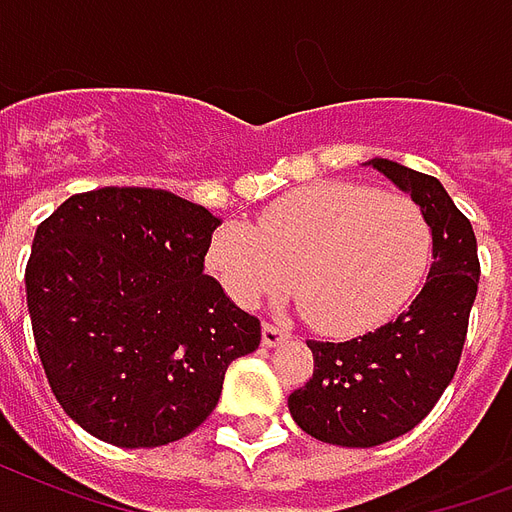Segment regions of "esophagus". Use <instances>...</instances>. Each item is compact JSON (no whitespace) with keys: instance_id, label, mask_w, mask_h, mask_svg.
<instances>
[{"instance_id":"1","label":"esophagus","mask_w":512,"mask_h":512,"mask_svg":"<svg viewBox=\"0 0 512 512\" xmlns=\"http://www.w3.org/2000/svg\"><path fill=\"white\" fill-rule=\"evenodd\" d=\"M288 337H291V334H288V329H283V326L278 324L261 326V343L267 345V348H275V345L286 343Z\"/></svg>"}]
</instances>
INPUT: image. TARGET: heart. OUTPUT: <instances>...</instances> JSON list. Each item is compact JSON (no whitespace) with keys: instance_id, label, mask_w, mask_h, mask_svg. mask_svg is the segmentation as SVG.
I'll use <instances>...</instances> for the list:
<instances>
[{"instance_id":"b5f03b06","label":"heart","mask_w":512,"mask_h":512,"mask_svg":"<svg viewBox=\"0 0 512 512\" xmlns=\"http://www.w3.org/2000/svg\"><path fill=\"white\" fill-rule=\"evenodd\" d=\"M432 256L424 210L402 194L324 180L264 207L256 226L226 221L207 245V267L240 307L297 286L326 334L372 329L405 305Z\"/></svg>"}]
</instances>
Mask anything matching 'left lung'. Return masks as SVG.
I'll use <instances>...</instances> for the list:
<instances>
[{"label":"left lung","instance_id":"left-lung-1","mask_svg":"<svg viewBox=\"0 0 512 512\" xmlns=\"http://www.w3.org/2000/svg\"><path fill=\"white\" fill-rule=\"evenodd\" d=\"M370 164L424 210L434 261L394 321L348 343L307 340L313 378L288 397V410L302 432L345 448L388 443L432 413L459 367L480 280L472 224L443 183L397 161Z\"/></svg>","mask_w":512,"mask_h":512}]
</instances>
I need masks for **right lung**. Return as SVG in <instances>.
<instances>
[{"instance_id": "add662e5", "label": "right lung", "mask_w": 512, "mask_h": 512, "mask_svg": "<svg viewBox=\"0 0 512 512\" xmlns=\"http://www.w3.org/2000/svg\"><path fill=\"white\" fill-rule=\"evenodd\" d=\"M221 226L161 188L69 197L34 234L26 305L53 397L118 448L175 443L218 405L226 367L259 348L256 315L205 275Z\"/></svg>"}]
</instances>
